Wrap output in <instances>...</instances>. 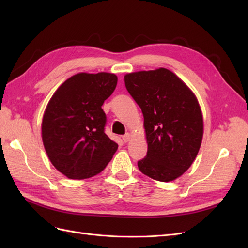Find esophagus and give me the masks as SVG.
<instances>
[{"mask_svg": "<svg viewBox=\"0 0 248 248\" xmlns=\"http://www.w3.org/2000/svg\"><path fill=\"white\" fill-rule=\"evenodd\" d=\"M122 140H123V141H124V142L129 141V140H130V134H129V133H126V134H124V136L122 137Z\"/></svg>", "mask_w": 248, "mask_h": 248, "instance_id": "34e87169", "label": "esophagus"}]
</instances>
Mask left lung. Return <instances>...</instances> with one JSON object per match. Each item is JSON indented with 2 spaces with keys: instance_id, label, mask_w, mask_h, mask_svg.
<instances>
[{
  "instance_id": "obj_1",
  "label": "left lung",
  "mask_w": 248,
  "mask_h": 248,
  "mask_svg": "<svg viewBox=\"0 0 248 248\" xmlns=\"http://www.w3.org/2000/svg\"><path fill=\"white\" fill-rule=\"evenodd\" d=\"M124 80L144 115L148 151L138 167L157 181H172L189 169L202 144L204 125L197 97L166 68L128 73Z\"/></svg>"
}]
</instances>
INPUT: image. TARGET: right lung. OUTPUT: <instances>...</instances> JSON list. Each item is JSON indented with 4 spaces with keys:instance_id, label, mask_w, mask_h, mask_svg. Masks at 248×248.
Wrapping results in <instances>:
<instances>
[{
    "instance_id": "obj_1",
    "label": "right lung",
    "mask_w": 248,
    "mask_h": 248,
    "mask_svg": "<svg viewBox=\"0 0 248 248\" xmlns=\"http://www.w3.org/2000/svg\"><path fill=\"white\" fill-rule=\"evenodd\" d=\"M114 73H78L58 88L42 119V140L50 162L69 179L102 171L118 149L104 132V100L115 91Z\"/></svg>"
}]
</instances>
